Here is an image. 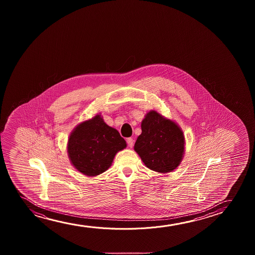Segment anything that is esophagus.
Wrapping results in <instances>:
<instances>
[{
  "instance_id": "obj_1",
  "label": "esophagus",
  "mask_w": 255,
  "mask_h": 255,
  "mask_svg": "<svg viewBox=\"0 0 255 255\" xmlns=\"http://www.w3.org/2000/svg\"><path fill=\"white\" fill-rule=\"evenodd\" d=\"M133 143H134V140L131 138V137H129V138H127V143H128V145H129V147L133 146Z\"/></svg>"
}]
</instances>
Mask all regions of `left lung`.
<instances>
[{
	"label": "left lung",
	"mask_w": 255,
	"mask_h": 255,
	"mask_svg": "<svg viewBox=\"0 0 255 255\" xmlns=\"http://www.w3.org/2000/svg\"><path fill=\"white\" fill-rule=\"evenodd\" d=\"M141 129L134 150L145 166L160 173L171 172L178 167L185 145L184 132L178 124L152 110L143 119Z\"/></svg>",
	"instance_id": "1"
}]
</instances>
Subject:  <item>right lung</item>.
Masks as SVG:
<instances>
[{"mask_svg":"<svg viewBox=\"0 0 255 255\" xmlns=\"http://www.w3.org/2000/svg\"><path fill=\"white\" fill-rule=\"evenodd\" d=\"M126 146V140L119 131L98 114L74 128L68 139L67 152L77 171L96 177L107 171L116 154Z\"/></svg>","mask_w":255,"mask_h":255,"instance_id":"right-lung-1","label":"right lung"}]
</instances>
